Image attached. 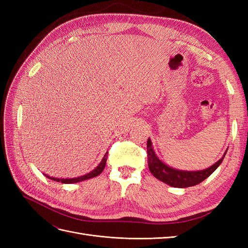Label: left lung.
Here are the masks:
<instances>
[{"label":"left lung","instance_id":"1","mask_svg":"<svg viewBox=\"0 0 248 248\" xmlns=\"http://www.w3.org/2000/svg\"><path fill=\"white\" fill-rule=\"evenodd\" d=\"M147 153H148V166H149L150 171H151V174L155 178L160 180V181L167 183L170 186L180 187V188L194 186L204 181L205 179H207L217 168L219 167V164L222 162L224 156L227 154V152L224 153L221 159H219L215 164H213V166H211L206 170H197V171H186V170L171 169L168 167L167 164H164L162 161H160L158 159V157L156 156L155 152L153 151L152 142L150 139H148V141H147Z\"/></svg>","mask_w":248,"mask_h":248}]
</instances>
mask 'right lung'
<instances>
[{
  "label": "right lung",
  "mask_w": 248,
  "mask_h": 248,
  "mask_svg": "<svg viewBox=\"0 0 248 248\" xmlns=\"http://www.w3.org/2000/svg\"><path fill=\"white\" fill-rule=\"evenodd\" d=\"M107 158H108V152L106 153V155H104L103 159L101 160V162L99 163V166L97 167L95 170H93L92 171H90L89 174H86L84 176L81 177H78V178H73V179H59V178H52V177H49L47 175H46L48 179L52 180V181H57V182H61V183H65V184H71V183H77V182H80V181H85V180L87 179H90V178H93V177H96L100 175L102 170H104V168H106V163H107Z\"/></svg>",
  "instance_id": "add662e5"
}]
</instances>
